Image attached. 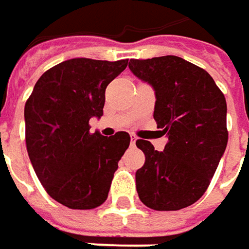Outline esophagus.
<instances>
[{"mask_svg": "<svg viewBox=\"0 0 249 249\" xmlns=\"http://www.w3.org/2000/svg\"><path fill=\"white\" fill-rule=\"evenodd\" d=\"M135 142H137V137H135V135H131V145L134 147V145H135Z\"/></svg>", "mask_w": 249, "mask_h": 249, "instance_id": "34e87169", "label": "esophagus"}]
</instances>
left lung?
<instances>
[{
  "mask_svg": "<svg viewBox=\"0 0 249 249\" xmlns=\"http://www.w3.org/2000/svg\"><path fill=\"white\" fill-rule=\"evenodd\" d=\"M132 74L155 91L154 120L168 142L164 151L138 140L145 162L135 172L142 204L178 211L207 191L228 142L227 101L213 77L175 55L131 59Z\"/></svg>",
  "mask_w": 249,
  "mask_h": 249,
  "instance_id": "obj_1",
  "label": "left lung"
}]
</instances>
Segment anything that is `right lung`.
Wrapping results in <instances>:
<instances>
[{
  "label": "right lung",
  "instance_id": "right-lung-1",
  "mask_svg": "<svg viewBox=\"0 0 249 249\" xmlns=\"http://www.w3.org/2000/svg\"><path fill=\"white\" fill-rule=\"evenodd\" d=\"M128 59L72 58L45 71L25 102V142L35 174L51 198L71 210L105 202L129 134L89 131L101 118L107 85Z\"/></svg>",
  "mask_w": 249,
  "mask_h": 249
}]
</instances>
